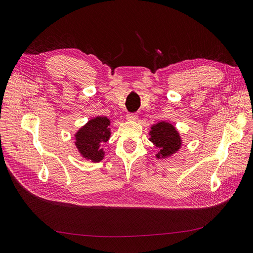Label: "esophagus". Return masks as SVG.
<instances>
[{
	"mask_svg": "<svg viewBox=\"0 0 253 253\" xmlns=\"http://www.w3.org/2000/svg\"><path fill=\"white\" fill-rule=\"evenodd\" d=\"M126 119L129 121H135L137 120V115L134 113H127L126 114Z\"/></svg>",
	"mask_w": 253,
	"mask_h": 253,
	"instance_id": "1",
	"label": "esophagus"
}]
</instances>
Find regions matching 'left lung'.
<instances>
[{
	"label": "left lung",
	"instance_id": "obj_1",
	"mask_svg": "<svg viewBox=\"0 0 253 253\" xmlns=\"http://www.w3.org/2000/svg\"><path fill=\"white\" fill-rule=\"evenodd\" d=\"M150 141L159 149L156 157L166 158L173 155L181 147V138L177 129L169 122L160 121L152 126Z\"/></svg>",
	"mask_w": 253,
	"mask_h": 253
}]
</instances>
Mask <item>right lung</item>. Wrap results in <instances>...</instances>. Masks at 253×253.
Returning <instances> with one entry per match:
<instances>
[{"mask_svg":"<svg viewBox=\"0 0 253 253\" xmlns=\"http://www.w3.org/2000/svg\"><path fill=\"white\" fill-rule=\"evenodd\" d=\"M110 124L111 121L108 117L98 116L90 119L75 134V144L82 157L93 163L101 162L104 157V151L100 147L110 139Z\"/></svg>","mask_w":253,"mask_h":253,"instance_id":"1","label":"right lung"}]
</instances>
